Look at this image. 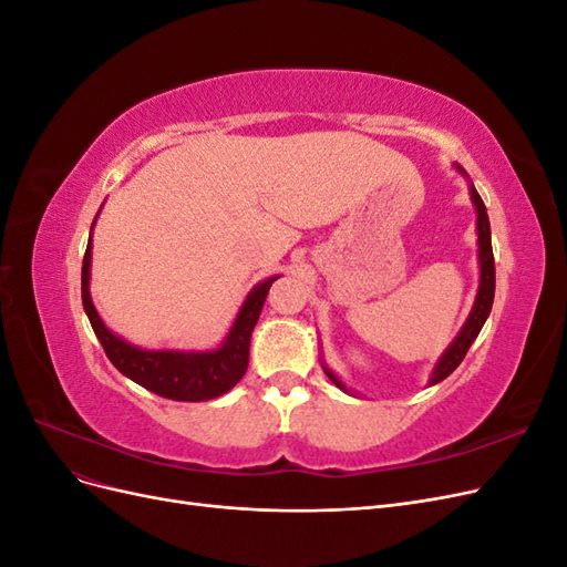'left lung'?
I'll list each match as a JSON object with an SVG mask.
<instances>
[{
	"mask_svg": "<svg viewBox=\"0 0 567 567\" xmlns=\"http://www.w3.org/2000/svg\"><path fill=\"white\" fill-rule=\"evenodd\" d=\"M458 173L466 177V173H463L461 165H454ZM471 200L475 205L477 210V252H480V288H477V298H475V305L473 310L466 319V323H463V329L458 331V336L454 338L452 346L444 350V354L437 359V364L431 373V385L440 383L447 379V375L463 362V357H466L468 348L473 346V340L477 338L480 329H483L489 312H492V302H494V255H492V234H489V217H487V208L483 198H480V194L475 192V186L471 184ZM326 375L340 388L350 392L346 385L340 383L338 375L329 369L323 367Z\"/></svg>",
	"mask_w": 567,
	"mask_h": 567,
	"instance_id": "1",
	"label": "left lung"
}]
</instances>
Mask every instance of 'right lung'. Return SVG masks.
Segmentation results:
<instances>
[{
  "mask_svg": "<svg viewBox=\"0 0 567 567\" xmlns=\"http://www.w3.org/2000/svg\"><path fill=\"white\" fill-rule=\"evenodd\" d=\"M96 221V219H94ZM94 227V225H92ZM90 267H92V236L82 260V305L90 317L92 329L104 348L111 364L127 375L130 381L175 402H205L229 392L244 379L250 354V333L260 319L269 286L279 277L257 284L238 310L229 336L217 350L208 352H179V350H142L117 338L101 321L90 296Z\"/></svg>",
  "mask_w": 567,
  "mask_h": 567,
  "instance_id": "1",
  "label": "right lung"
}]
</instances>
